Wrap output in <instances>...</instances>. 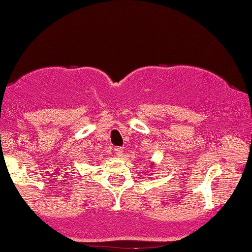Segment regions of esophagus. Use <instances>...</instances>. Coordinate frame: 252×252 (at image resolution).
<instances>
[{
    "label": "esophagus",
    "instance_id": "34e87169",
    "mask_svg": "<svg viewBox=\"0 0 252 252\" xmlns=\"http://www.w3.org/2000/svg\"><path fill=\"white\" fill-rule=\"evenodd\" d=\"M115 153H116V155L121 158V156H123V148L122 147H116V148H115Z\"/></svg>",
    "mask_w": 252,
    "mask_h": 252
}]
</instances>
